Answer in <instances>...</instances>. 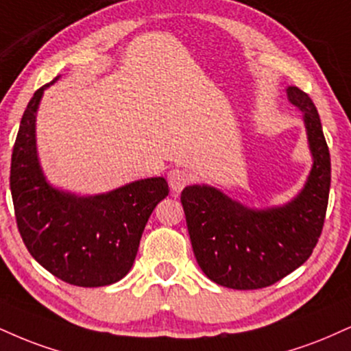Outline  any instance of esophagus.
<instances>
[{"label": "esophagus", "instance_id": "esophagus-1", "mask_svg": "<svg viewBox=\"0 0 351 351\" xmlns=\"http://www.w3.org/2000/svg\"><path fill=\"white\" fill-rule=\"evenodd\" d=\"M191 180V175L188 171L181 170V168H173L168 171V181H170V188L175 193H180Z\"/></svg>", "mask_w": 351, "mask_h": 351}]
</instances>
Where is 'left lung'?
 Masks as SVG:
<instances>
[{
	"label": "left lung",
	"mask_w": 351,
	"mask_h": 351,
	"mask_svg": "<svg viewBox=\"0 0 351 351\" xmlns=\"http://www.w3.org/2000/svg\"><path fill=\"white\" fill-rule=\"evenodd\" d=\"M289 103L302 112L312 168L293 199L271 208H250L209 184L181 193L197 265L210 281L232 289L274 285L311 256L324 227L330 191V154L314 103L296 86Z\"/></svg>",
	"instance_id": "1"
}]
</instances>
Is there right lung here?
Returning <instances> with one entry per match:
<instances>
[{
    "mask_svg": "<svg viewBox=\"0 0 351 351\" xmlns=\"http://www.w3.org/2000/svg\"><path fill=\"white\" fill-rule=\"evenodd\" d=\"M29 101L11 158V194L27 250L69 285L98 288L132 268L142 232L155 206L168 196L163 176L137 180L108 193L80 196L45 178L37 154L36 119L44 91Z\"/></svg>",
    "mask_w": 351,
    "mask_h": 351,
    "instance_id": "obj_1",
    "label": "right lung"
}]
</instances>
